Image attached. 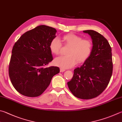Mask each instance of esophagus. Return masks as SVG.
Wrapping results in <instances>:
<instances>
[{
    "label": "esophagus",
    "mask_w": 122,
    "mask_h": 122,
    "mask_svg": "<svg viewBox=\"0 0 122 122\" xmlns=\"http://www.w3.org/2000/svg\"><path fill=\"white\" fill-rule=\"evenodd\" d=\"M65 71V69H63V68H60V72H63V71Z\"/></svg>",
    "instance_id": "esophagus-1"
}]
</instances>
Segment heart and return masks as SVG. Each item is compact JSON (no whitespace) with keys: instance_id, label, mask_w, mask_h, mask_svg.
<instances>
[{"instance_id":"b5f03b06","label":"heart","mask_w":122,"mask_h":122,"mask_svg":"<svg viewBox=\"0 0 122 122\" xmlns=\"http://www.w3.org/2000/svg\"><path fill=\"white\" fill-rule=\"evenodd\" d=\"M64 45L69 47L66 54L55 58L54 62L56 66L62 68H69L76 63L85 62L89 58L93 51L92 42L88 39H84L78 35L69 34L63 36ZM62 44L57 38L51 41L49 47L51 52L55 55H59L62 50Z\"/></svg>"}]
</instances>
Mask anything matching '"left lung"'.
I'll list each match as a JSON object with an SVG mask.
<instances>
[{
	"label": "left lung",
	"instance_id": "obj_1",
	"mask_svg": "<svg viewBox=\"0 0 122 122\" xmlns=\"http://www.w3.org/2000/svg\"><path fill=\"white\" fill-rule=\"evenodd\" d=\"M92 39L93 51L81 67L75 69L67 83L75 97L88 100L98 97L107 87L112 74V48L107 39L96 31L84 30Z\"/></svg>",
	"mask_w": 122,
	"mask_h": 122
}]
</instances>
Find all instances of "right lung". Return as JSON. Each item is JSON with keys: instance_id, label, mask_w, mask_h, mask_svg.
Instances as JSON below:
<instances>
[{"instance_id": "add662e5", "label": "right lung", "mask_w": 122, "mask_h": 122, "mask_svg": "<svg viewBox=\"0 0 122 122\" xmlns=\"http://www.w3.org/2000/svg\"><path fill=\"white\" fill-rule=\"evenodd\" d=\"M55 29L41 25L23 34L13 46L9 65L13 86L22 95L37 97L49 86L60 72L57 67H47L53 60L49 45Z\"/></svg>"}]
</instances>
